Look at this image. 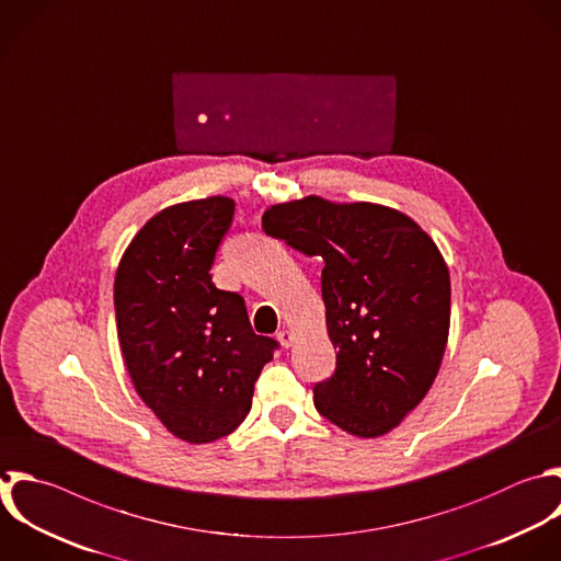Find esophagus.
Segmentation results:
<instances>
[{"mask_svg": "<svg viewBox=\"0 0 561 561\" xmlns=\"http://www.w3.org/2000/svg\"><path fill=\"white\" fill-rule=\"evenodd\" d=\"M278 342H280V346H285V348H289L291 344H294V333L291 331H287V329H283V331H278Z\"/></svg>", "mask_w": 561, "mask_h": 561, "instance_id": "obj_1", "label": "esophagus"}]
</instances>
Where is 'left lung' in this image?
Wrapping results in <instances>:
<instances>
[{
	"instance_id": "8db88e82",
	"label": "left lung",
	"mask_w": 561,
	"mask_h": 561,
	"mask_svg": "<svg viewBox=\"0 0 561 561\" xmlns=\"http://www.w3.org/2000/svg\"><path fill=\"white\" fill-rule=\"evenodd\" d=\"M263 230L322 259L335 373L313 386L316 410L344 432L377 438L427 394L449 335V272L408 215L318 195L276 204Z\"/></svg>"
}]
</instances>
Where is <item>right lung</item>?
<instances>
[{
	"instance_id": "add662e5",
	"label": "right lung",
	"mask_w": 561,
	"mask_h": 561,
	"mask_svg": "<svg viewBox=\"0 0 561 561\" xmlns=\"http://www.w3.org/2000/svg\"><path fill=\"white\" fill-rule=\"evenodd\" d=\"M234 215L230 197L184 202L151 217L127 245L116 327L140 399L178 438L202 445L234 432L276 340L256 335L245 302L210 278Z\"/></svg>"
}]
</instances>
